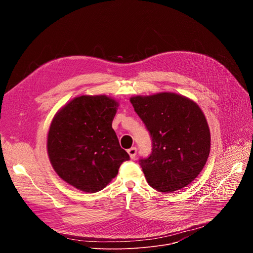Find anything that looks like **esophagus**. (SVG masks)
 Instances as JSON below:
<instances>
[{"instance_id":"esophagus-1","label":"esophagus","mask_w":253,"mask_h":253,"mask_svg":"<svg viewBox=\"0 0 253 253\" xmlns=\"http://www.w3.org/2000/svg\"><path fill=\"white\" fill-rule=\"evenodd\" d=\"M128 154L130 155L131 159H135L136 154H137V148L136 147H132V148L128 149Z\"/></svg>"}]
</instances>
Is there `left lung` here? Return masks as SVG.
Wrapping results in <instances>:
<instances>
[{
  "mask_svg": "<svg viewBox=\"0 0 253 253\" xmlns=\"http://www.w3.org/2000/svg\"><path fill=\"white\" fill-rule=\"evenodd\" d=\"M130 102L152 139L151 154L139 160L149 185L168 193L190 184L210 152V131L198 105L167 92L135 96Z\"/></svg>",
  "mask_w": 253,
  "mask_h": 253,
  "instance_id": "obj_1",
  "label": "left lung"
}]
</instances>
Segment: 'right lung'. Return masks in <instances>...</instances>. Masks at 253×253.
Segmentation results:
<instances>
[{
  "label": "right lung",
  "instance_id": "right-lung-1",
  "mask_svg": "<svg viewBox=\"0 0 253 253\" xmlns=\"http://www.w3.org/2000/svg\"><path fill=\"white\" fill-rule=\"evenodd\" d=\"M118 106L105 95H83L66 104L51 123V164L64 181L81 191L102 190L130 159L112 128Z\"/></svg>",
  "mask_w": 253,
  "mask_h": 253
}]
</instances>
